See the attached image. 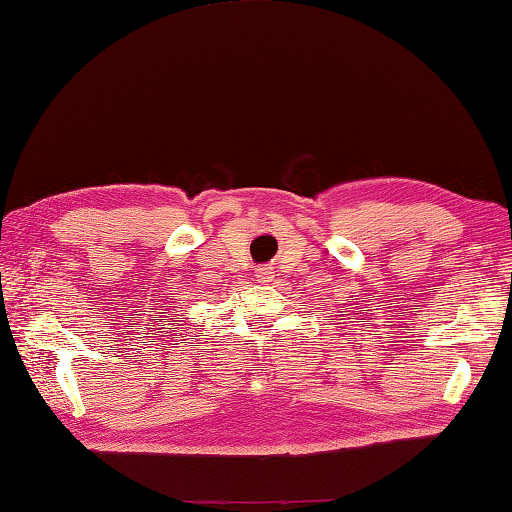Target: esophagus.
<instances>
[{"label":"esophagus","mask_w":512,"mask_h":512,"mask_svg":"<svg viewBox=\"0 0 512 512\" xmlns=\"http://www.w3.org/2000/svg\"><path fill=\"white\" fill-rule=\"evenodd\" d=\"M257 277L262 279V282H268V279L273 277V270H270V266H259L257 268Z\"/></svg>","instance_id":"34e87169"}]
</instances>
